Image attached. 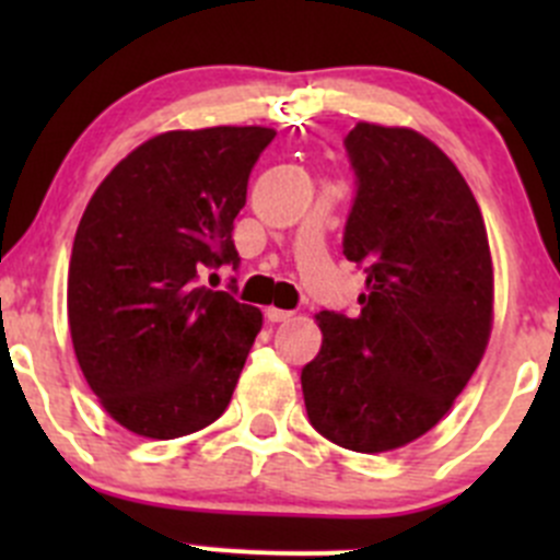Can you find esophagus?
Returning a JSON list of instances; mask_svg holds the SVG:
<instances>
[{"label": "esophagus", "mask_w": 560, "mask_h": 560, "mask_svg": "<svg viewBox=\"0 0 560 560\" xmlns=\"http://www.w3.org/2000/svg\"><path fill=\"white\" fill-rule=\"evenodd\" d=\"M265 316H268V322H290L292 316H295V312H287V308H265Z\"/></svg>", "instance_id": "esophagus-1"}]
</instances>
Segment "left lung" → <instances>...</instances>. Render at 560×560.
Masks as SVG:
<instances>
[{
	"instance_id": "8db88e82",
	"label": "left lung",
	"mask_w": 560,
	"mask_h": 560,
	"mask_svg": "<svg viewBox=\"0 0 560 560\" xmlns=\"http://www.w3.org/2000/svg\"><path fill=\"white\" fill-rule=\"evenodd\" d=\"M358 197L343 254L365 270L360 314L319 312L303 369L308 420L332 444L389 453L431 431L477 371L493 330L482 211L447 154L409 127L347 135Z\"/></svg>"
}]
</instances>
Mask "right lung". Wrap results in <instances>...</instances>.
<instances>
[{"label": "right lung", "instance_id": "right-lung-1", "mask_svg": "<svg viewBox=\"0 0 560 560\" xmlns=\"http://www.w3.org/2000/svg\"><path fill=\"white\" fill-rule=\"evenodd\" d=\"M270 127L173 129L129 151L89 200L67 273L78 365L113 420L178 439L224 415L262 312L200 284L238 265L233 222Z\"/></svg>", "mask_w": 560, "mask_h": 560}]
</instances>
